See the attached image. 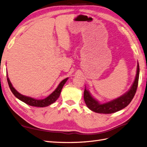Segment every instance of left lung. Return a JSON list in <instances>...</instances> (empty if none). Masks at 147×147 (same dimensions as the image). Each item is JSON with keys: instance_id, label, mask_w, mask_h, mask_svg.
I'll use <instances>...</instances> for the list:
<instances>
[{"instance_id": "obj_1", "label": "left lung", "mask_w": 147, "mask_h": 147, "mask_svg": "<svg viewBox=\"0 0 147 147\" xmlns=\"http://www.w3.org/2000/svg\"><path fill=\"white\" fill-rule=\"evenodd\" d=\"M139 74L140 67L139 64L138 63L135 79L131 88H130V89L121 96L106 103L101 104L98 100L94 99L91 96L89 90H87L86 89V87H85L84 98L85 102H86L88 108L90 109L94 112L102 114L114 113L125 108V107H126L131 102V101L135 95L136 91L138 87Z\"/></svg>"}]
</instances>
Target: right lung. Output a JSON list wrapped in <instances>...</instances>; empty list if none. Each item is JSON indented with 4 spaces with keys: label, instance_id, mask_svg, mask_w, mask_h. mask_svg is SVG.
<instances>
[{
    "label": "right lung",
    "instance_id": "add662e5",
    "mask_svg": "<svg viewBox=\"0 0 147 147\" xmlns=\"http://www.w3.org/2000/svg\"><path fill=\"white\" fill-rule=\"evenodd\" d=\"M7 82H8L10 89H11L13 94H14V95L17 97L18 99L21 100L24 103L28 104L29 106L43 107L48 106L49 105H50V104L55 102V101L57 100V99L59 97L60 95L61 90L62 89L64 84L68 80V78H66V79L61 81V82L59 84V85H58V86L57 87V89H55L50 96H48L47 97H46V98L44 99H36L34 98H32L31 97H28V96H25L24 95H22V94L18 92V91L16 90L14 87H13L11 81H10L8 77L7 72Z\"/></svg>",
    "mask_w": 147,
    "mask_h": 147
}]
</instances>
